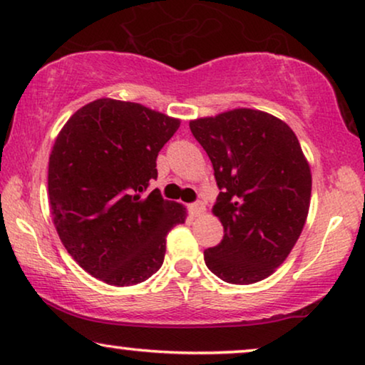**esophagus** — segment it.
Returning <instances> with one entry per match:
<instances>
[{"label":"esophagus","instance_id":"1","mask_svg":"<svg viewBox=\"0 0 365 365\" xmlns=\"http://www.w3.org/2000/svg\"><path fill=\"white\" fill-rule=\"evenodd\" d=\"M188 212L192 217H200L205 213V205L202 202H195L188 205Z\"/></svg>","mask_w":365,"mask_h":365}]
</instances>
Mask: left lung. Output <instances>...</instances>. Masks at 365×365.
Masks as SVG:
<instances>
[{
    "mask_svg": "<svg viewBox=\"0 0 365 365\" xmlns=\"http://www.w3.org/2000/svg\"><path fill=\"white\" fill-rule=\"evenodd\" d=\"M190 130L212 160L213 213L225 232L205 250V263L227 283H258L283 264L309 212L311 170L299 140L283 120L253 109L192 120Z\"/></svg>",
    "mask_w": 365,
    "mask_h": 365,
    "instance_id": "left-lung-1",
    "label": "left lung"
}]
</instances>
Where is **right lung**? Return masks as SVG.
I'll use <instances>...</instances> for the list:
<instances>
[{
	"label": "right lung",
	"instance_id": "add662e5",
	"mask_svg": "<svg viewBox=\"0 0 365 365\" xmlns=\"http://www.w3.org/2000/svg\"><path fill=\"white\" fill-rule=\"evenodd\" d=\"M180 120L135 102L97 99L79 109L56 138L48 190L56 230L87 273L133 286L160 269L167 235L185 208L163 200L157 155Z\"/></svg>",
	"mask_w": 365,
	"mask_h": 365
}]
</instances>
